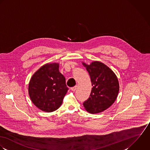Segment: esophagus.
<instances>
[{
  "mask_svg": "<svg viewBox=\"0 0 150 150\" xmlns=\"http://www.w3.org/2000/svg\"><path fill=\"white\" fill-rule=\"evenodd\" d=\"M71 90L72 91H75L76 89H77V86H74V87H72V88H71Z\"/></svg>",
  "mask_w": 150,
  "mask_h": 150,
  "instance_id": "1",
  "label": "esophagus"
}]
</instances>
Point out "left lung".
Returning <instances> with one entry per match:
<instances>
[{
	"label": "left lung",
	"instance_id": "left-lung-1",
	"mask_svg": "<svg viewBox=\"0 0 150 150\" xmlns=\"http://www.w3.org/2000/svg\"><path fill=\"white\" fill-rule=\"evenodd\" d=\"M82 63L89 72L93 86L89 98L83 104L84 108L91 114L101 112L110 107L117 98L120 90L118 78L110 68L100 61Z\"/></svg>",
	"mask_w": 150,
	"mask_h": 150
}]
</instances>
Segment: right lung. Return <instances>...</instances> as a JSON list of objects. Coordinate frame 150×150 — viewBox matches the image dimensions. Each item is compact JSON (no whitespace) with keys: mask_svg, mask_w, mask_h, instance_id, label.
Here are the masks:
<instances>
[{"mask_svg":"<svg viewBox=\"0 0 150 150\" xmlns=\"http://www.w3.org/2000/svg\"><path fill=\"white\" fill-rule=\"evenodd\" d=\"M59 63L49 62L39 68L32 76L28 93L33 104L42 111L57 110L68 88L65 78L59 71Z\"/></svg>","mask_w":150,"mask_h":150,"instance_id":"right-lung-1","label":"right lung"}]
</instances>
